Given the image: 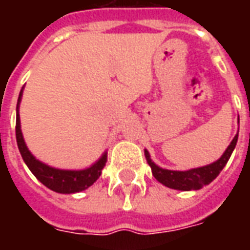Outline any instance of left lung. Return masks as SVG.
Listing matches in <instances>:
<instances>
[{"mask_svg": "<svg viewBox=\"0 0 250 250\" xmlns=\"http://www.w3.org/2000/svg\"><path fill=\"white\" fill-rule=\"evenodd\" d=\"M238 123H240V118H238ZM237 139H238V132L233 138V141L230 142V145L228 146L225 152L215 162L202 166V167L185 170V171L159 167L158 165L152 162L151 158H150V152L147 151L146 148H145V157L147 159V163L151 167L152 175L155 177L158 182H161V184L170 188H174V190H181V191L199 190L206 185H209L210 182H213L218 177V174L221 173L222 168L225 167V165L230 158L231 152L236 147Z\"/></svg>", "mask_w": 250, "mask_h": 250, "instance_id": "1", "label": "left lung"}]
</instances>
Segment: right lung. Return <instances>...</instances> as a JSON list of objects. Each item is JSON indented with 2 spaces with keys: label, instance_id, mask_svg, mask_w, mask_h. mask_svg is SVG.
Returning a JSON list of instances; mask_svg holds the SVG:
<instances>
[{
  "label": "right lung",
  "instance_id": "obj_1",
  "mask_svg": "<svg viewBox=\"0 0 250 250\" xmlns=\"http://www.w3.org/2000/svg\"><path fill=\"white\" fill-rule=\"evenodd\" d=\"M22 91H24V87L20 91L17 108H16V139H17V146H19V150L21 152V157L24 159L25 165L29 167L32 174L40 181L41 184L45 185L46 188L56 191V193H79V191H83L89 186H92L99 179L102 170L105 166L107 151H104L103 155L89 167L82 168V170H64V168L52 167V166H48L46 163L36 159L35 155L29 151V148L26 146L24 136H22V131H21L20 103L22 99Z\"/></svg>",
  "mask_w": 250,
  "mask_h": 250
}]
</instances>
